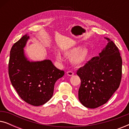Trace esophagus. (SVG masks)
I'll list each match as a JSON object with an SVG mask.
<instances>
[{"mask_svg":"<svg viewBox=\"0 0 129 129\" xmlns=\"http://www.w3.org/2000/svg\"><path fill=\"white\" fill-rule=\"evenodd\" d=\"M67 75H68L69 76H73L74 73L72 71H69L67 72Z\"/></svg>","mask_w":129,"mask_h":129,"instance_id":"34e87169","label":"esophagus"}]
</instances>
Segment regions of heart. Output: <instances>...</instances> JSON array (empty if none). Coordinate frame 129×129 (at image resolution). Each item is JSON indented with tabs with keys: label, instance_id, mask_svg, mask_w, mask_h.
I'll use <instances>...</instances> for the list:
<instances>
[{
	"label": "heart",
	"instance_id": "heart-1",
	"mask_svg": "<svg viewBox=\"0 0 129 129\" xmlns=\"http://www.w3.org/2000/svg\"><path fill=\"white\" fill-rule=\"evenodd\" d=\"M63 53L65 56L70 57V62L75 66H82L88 61L90 51L86 46L80 47V46L70 47L64 49ZM56 60L59 61L63 60V58L59 53H54Z\"/></svg>",
	"mask_w": 129,
	"mask_h": 129
}]
</instances>
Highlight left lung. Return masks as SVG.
I'll use <instances>...</instances> for the list:
<instances>
[{
    "label": "left lung",
    "instance_id": "obj_1",
    "mask_svg": "<svg viewBox=\"0 0 129 129\" xmlns=\"http://www.w3.org/2000/svg\"><path fill=\"white\" fill-rule=\"evenodd\" d=\"M107 45L83 67L77 70L81 80L78 97L84 106L94 109L108 101L119 88L122 60L119 49L110 39Z\"/></svg>",
    "mask_w": 129,
    "mask_h": 129
}]
</instances>
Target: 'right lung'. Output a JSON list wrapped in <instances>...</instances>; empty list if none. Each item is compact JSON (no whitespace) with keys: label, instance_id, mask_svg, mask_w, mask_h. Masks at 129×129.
<instances>
[{"label":"right lung","instance_id":"1","mask_svg":"<svg viewBox=\"0 0 129 129\" xmlns=\"http://www.w3.org/2000/svg\"><path fill=\"white\" fill-rule=\"evenodd\" d=\"M29 39V34H26L12 46L9 75L21 99L30 105L39 106L52 98L54 84L64 76V72L56 68L50 60H29L24 48Z\"/></svg>","mask_w":129,"mask_h":129}]
</instances>
